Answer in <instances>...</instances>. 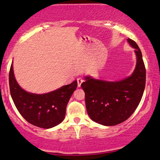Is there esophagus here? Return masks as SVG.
Returning a JSON list of instances; mask_svg holds the SVG:
<instances>
[{
    "mask_svg": "<svg viewBox=\"0 0 160 160\" xmlns=\"http://www.w3.org/2000/svg\"><path fill=\"white\" fill-rule=\"evenodd\" d=\"M83 82L82 78H77V83H78V87H81V84H82V82Z\"/></svg>",
    "mask_w": 160,
    "mask_h": 160,
    "instance_id": "1",
    "label": "esophagus"
}]
</instances>
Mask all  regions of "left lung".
<instances>
[{"instance_id":"1","label":"left lung","mask_w":160,"mask_h":160,"mask_svg":"<svg viewBox=\"0 0 160 160\" xmlns=\"http://www.w3.org/2000/svg\"><path fill=\"white\" fill-rule=\"evenodd\" d=\"M127 41L135 48L137 56L132 76L114 82L87 77L81 85L88 116L104 126H114L128 119L138 107L145 88L146 69L142 52L135 41L130 38Z\"/></svg>"}]
</instances>
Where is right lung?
I'll list each match as a JSON object with an SVG mask.
<instances>
[{
  "label": "right lung",
  "instance_id": "obj_1",
  "mask_svg": "<svg viewBox=\"0 0 160 160\" xmlns=\"http://www.w3.org/2000/svg\"><path fill=\"white\" fill-rule=\"evenodd\" d=\"M9 87L15 106L21 116L34 126L49 129L64 119L66 106L77 89V81L47 94H31L18 84L12 63L9 72Z\"/></svg>",
  "mask_w": 160,
  "mask_h": 160
}]
</instances>
